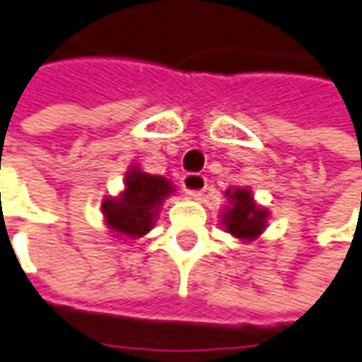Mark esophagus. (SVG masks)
I'll use <instances>...</instances> for the list:
<instances>
[{
    "instance_id": "obj_1",
    "label": "esophagus",
    "mask_w": 362,
    "mask_h": 362,
    "mask_svg": "<svg viewBox=\"0 0 362 362\" xmlns=\"http://www.w3.org/2000/svg\"><path fill=\"white\" fill-rule=\"evenodd\" d=\"M182 188L190 199H199L206 190V178L202 174H186L182 178Z\"/></svg>"
}]
</instances>
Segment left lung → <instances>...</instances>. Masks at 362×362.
<instances>
[{"mask_svg":"<svg viewBox=\"0 0 362 362\" xmlns=\"http://www.w3.org/2000/svg\"><path fill=\"white\" fill-rule=\"evenodd\" d=\"M227 204L221 211V225L240 242H256L268 227L270 211L254 201V194L247 186L227 188Z\"/></svg>","mask_w":362,"mask_h":362,"instance_id":"8db88e82","label":"left lung"}]
</instances>
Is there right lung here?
Returning a JSON list of instances; mask_svg holds the SVG:
<instances>
[{
    "label": "right lung",
    "mask_w": 362,
    "mask_h": 362,
    "mask_svg": "<svg viewBox=\"0 0 362 362\" xmlns=\"http://www.w3.org/2000/svg\"><path fill=\"white\" fill-rule=\"evenodd\" d=\"M174 192L176 188L168 178L147 174L133 163L124 176V188L102 201L104 223L118 240H139L153 229L161 204Z\"/></svg>",
    "instance_id": "obj_1"
}]
</instances>
